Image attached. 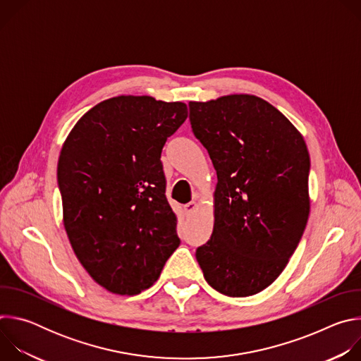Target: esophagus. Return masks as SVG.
I'll list each match as a JSON object with an SVG mask.
<instances>
[{
	"label": "esophagus",
	"mask_w": 361,
	"mask_h": 361,
	"mask_svg": "<svg viewBox=\"0 0 361 361\" xmlns=\"http://www.w3.org/2000/svg\"><path fill=\"white\" fill-rule=\"evenodd\" d=\"M195 210H197V204H195L194 201H190L188 204L184 205V212H185L187 214H192Z\"/></svg>",
	"instance_id": "obj_1"
}]
</instances>
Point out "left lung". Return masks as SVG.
<instances>
[{"label": "left lung", "mask_w": 361, "mask_h": 361, "mask_svg": "<svg viewBox=\"0 0 361 361\" xmlns=\"http://www.w3.org/2000/svg\"><path fill=\"white\" fill-rule=\"evenodd\" d=\"M190 123L217 171L216 220L195 250L204 279L228 297L269 287L304 233L310 156L267 101L247 94L190 104Z\"/></svg>", "instance_id": "1"}]
</instances>
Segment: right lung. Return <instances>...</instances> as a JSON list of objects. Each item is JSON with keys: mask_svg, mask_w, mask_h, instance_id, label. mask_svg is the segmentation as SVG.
Listing matches in <instances>:
<instances>
[{"mask_svg": "<svg viewBox=\"0 0 361 361\" xmlns=\"http://www.w3.org/2000/svg\"><path fill=\"white\" fill-rule=\"evenodd\" d=\"M187 106L121 95L75 124L59 160L64 227L87 273L116 294H138L180 245L161 151Z\"/></svg>", "mask_w": 361, "mask_h": 361, "instance_id": "1", "label": "right lung"}]
</instances>
